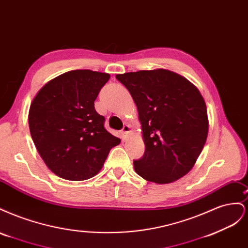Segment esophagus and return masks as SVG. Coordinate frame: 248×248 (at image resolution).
<instances>
[{
  "label": "esophagus",
  "mask_w": 248,
  "mask_h": 248,
  "mask_svg": "<svg viewBox=\"0 0 248 248\" xmlns=\"http://www.w3.org/2000/svg\"><path fill=\"white\" fill-rule=\"evenodd\" d=\"M131 132V128H130V126L129 125H124V127H123V129H122V131H121V134H122V137H123V139L125 140L126 139V137L128 136V134Z\"/></svg>",
  "instance_id": "esophagus-1"
}]
</instances>
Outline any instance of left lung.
Wrapping results in <instances>:
<instances>
[{
	"label": "left lung",
	"instance_id": "obj_1",
	"mask_svg": "<svg viewBox=\"0 0 248 248\" xmlns=\"http://www.w3.org/2000/svg\"><path fill=\"white\" fill-rule=\"evenodd\" d=\"M136 103L145 154L133 161L147 181L169 184L193 168L204 148L209 120L199 89L167 69L117 74Z\"/></svg>",
	"mask_w": 248,
	"mask_h": 248
}]
</instances>
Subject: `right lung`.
Masks as SVG:
<instances>
[{"mask_svg":"<svg viewBox=\"0 0 248 248\" xmlns=\"http://www.w3.org/2000/svg\"><path fill=\"white\" fill-rule=\"evenodd\" d=\"M108 73L71 70L44 85L31 102L29 127L46 167L65 180L96 176L112 147L121 140L104 128L94 101Z\"/></svg>","mask_w":248,"mask_h":248,"instance_id":"1","label":"right lung"}]
</instances>
